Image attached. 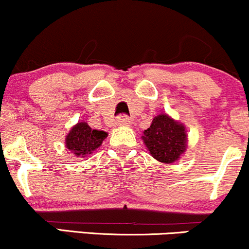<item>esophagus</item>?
Wrapping results in <instances>:
<instances>
[{
    "mask_svg": "<svg viewBox=\"0 0 249 249\" xmlns=\"http://www.w3.org/2000/svg\"><path fill=\"white\" fill-rule=\"evenodd\" d=\"M117 124L121 125V126H127V125L130 124V119H128L126 116L122 115L117 118Z\"/></svg>",
    "mask_w": 249,
    "mask_h": 249,
    "instance_id": "obj_1",
    "label": "esophagus"
}]
</instances>
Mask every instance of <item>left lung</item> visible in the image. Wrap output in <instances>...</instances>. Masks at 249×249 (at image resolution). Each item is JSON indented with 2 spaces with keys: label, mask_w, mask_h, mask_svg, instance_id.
I'll list each match as a JSON object with an SVG mask.
<instances>
[{
  "label": "left lung",
  "mask_w": 249,
  "mask_h": 249,
  "mask_svg": "<svg viewBox=\"0 0 249 249\" xmlns=\"http://www.w3.org/2000/svg\"><path fill=\"white\" fill-rule=\"evenodd\" d=\"M142 142L154 159L172 164L186 152L188 138L185 125L167 113H159L142 132Z\"/></svg>",
  "instance_id": "obj_1"
}]
</instances>
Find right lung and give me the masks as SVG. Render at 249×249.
<instances>
[{
	"label": "right lung",
	"instance_id": "add662e5",
	"mask_svg": "<svg viewBox=\"0 0 249 249\" xmlns=\"http://www.w3.org/2000/svg\"><path fill=\"white\" fill-rule=\"evenodd\" d=\"M107 137L104 131L92 130L87 122H78L65 136V147L76 158H87Z\"/></svg>",
	"mask_w": 249,
	"mask_h": 249
}]
</instances>
